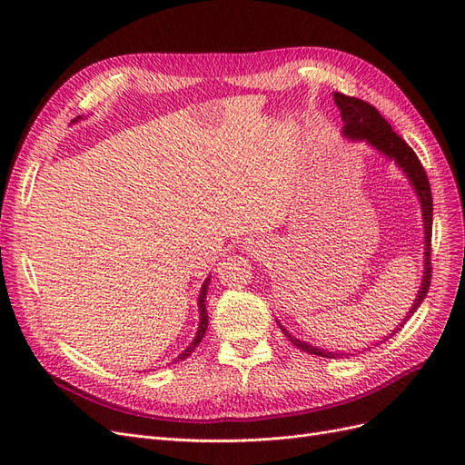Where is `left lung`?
<instances>
[{
    "instance_id": "obj_1",
    "label": "left lung",
    "mask_w": 465,
    "mask_h": 465,
    "mask_svg": "<svg viewBox=\"0 0 465 465\" xmlns=\"http://www.w3.org/2000/svg\"><path fill=\"white\" fill-rule=\"evenodd\" d=\"M333 101L340 108V114L343 120V128L341 134L349 142H362L367 143L371 149H374L376 153L382 154L388 161H391L396 164L400 171L403 173V176L410 180V184L417 195L419 205H420V217H423V234H425V252H423V279H420V287L417 291V297L410 308V312L405 314V318L398 323V328L393 330L391 333H388L382 341H388L390 337L396 335L403 323L410 320L417 308L420 306V302L425 301L427 292H429V285H430V236H432V193H430V186H429V178L425 174V168L420 166L417 154L413 153V149L407 145L403 139L391 130V125L380 116V112L364 101H359V98L353 96H345L341 93H333ZM277 322V326L281 328V331L285 333V337H289V341L299 347L306 353L311 355H318V357H326V359H349L355 357L359 353H364V351H328V349H320L314 347L308 341L299 340L294 337L285 326H281V322ZM378 341L374 343L380 345ZM372 349V347H369ZM367 349V351H369Z\"/></svg>"
}]
</instances>
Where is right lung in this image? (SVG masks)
<instances>
[{"instance_id": "right-lung-1", "label": "right lung", "mask_w": 465, "mask_h": 465, "mask_svg": "<svg viewBox=\"0 0 465 465\" xmlns=\"http://www.w3.org/2000/svg\"><path fill=\"white\" fill-rule=\"evenodd\" d=\"M79 120H83L81 116L79 118H75L74 120V124L75 122H79ZM209 281H211V275L203 281V285H202V289H200V297H198V311H200V323H198V331H195V335H193V340L190 341V345L182 351V353L176 357V359H173L174 362H180V361H184L186 357H190L192 353H193V349L198 347L200 343H202V340H203V335H205V330H207V322H209V318H207V308H205V299H207V285H209Z\"/></svg>"}]
</instances>
